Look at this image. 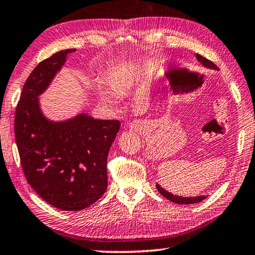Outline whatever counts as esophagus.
<instances>
[{"label":"esophagus","instance_id":"obj_1","mask_svg":"<svg viewBox=\"0 0 255 255\" xmlns=\"http://www.w3.org/2000/svg\"><path fill=\"white\" fill-rule=\"evenodd\" d=\"M129 128L130 129H132V130H135V131H137V130H139L140 129V124L138 123V121H131L130 124H129Z\"/></svg>","mask_w":255,"mask_h":255}]
</instances>
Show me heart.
<instances>
[{"instance_id":"obj_1","label":"heart","mask_w":255,"mask_h":255,"mask_svg":"<svg viewBox=\"0 0 255 255\" xmlns=\"http://www.w3.org/2000/svg\"><path fill=\"white\" fill-rule=\"evenodd\" d=\"M109 83H110L112 90L103 85H98L96 92L101 100L106 101V102H115L117 99L115 91L118 93H127L132 86V76L125 68H118L109 76Z\"/></svg>"}]
</instances>
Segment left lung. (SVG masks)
Segmentation results:
<instances>
[{
	"instance_id": "obj_1",
	"label": "left lung",
	"mask_w": 255,
	"mask_h": 255,
	"mask_svg": "<svg viewBox=\"0 0 255 255\" xmlns=\"http://www.w3.org/2000/svg\"><path fill=\"white\" fill-rule=\"evenodd\" d=\"M196 59L199 60V61L203 64L204 67L207 68H211V69H216L218 70V68L215 63L212 61H210V60L205 59L204 56H202L200 54H196ZM156 188L157 191L160 192V194H162V195L165 197V199L170 200L171 202H175L177 204H194V203H199V202L203 201L205 199L204 195H200V196H195V197H183V196H177V195H172L171 193H169L167 191H164L162 187H160L159 185L156 184Z\"/></svg>"
}]
</instances>
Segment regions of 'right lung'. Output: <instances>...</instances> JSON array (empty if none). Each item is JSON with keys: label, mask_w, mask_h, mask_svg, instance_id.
<instances>
[{"label": "right lung", "mask_w": 255, "mask_h": 255, "mask_svg": "<svg viewBox=\"0 0 255 255\" xmlns=\"http://www.w3.org/2000/svg\"><path fill=\"white\" fill-rule=\"evenodd\" d=\"M75 48L59 51L36 66L15 108L14 136L25 177L53 207L79 211L107 191V159L119 120H100L86 113L54 123L40 111L38 96Z\"/></svg>", "instance_id": "obj_1"}]
</instances>
